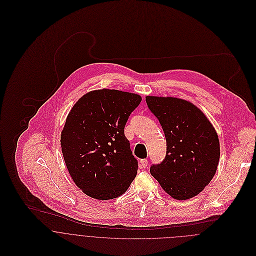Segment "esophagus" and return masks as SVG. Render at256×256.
<instances>
[{
	"instance_id": "esophagus-1",
	"label": "esophagus",
	"mask_w": 256,
	"mask_h": 256,
	"mask_svg": "<svg viewBox=\"0 0 256 256\" xmlns=\"http://www.w3.org/2000/svg\"><path fill=\"white\" fill-rule=\"evenodd\" d=\"M140 164H141V166H142V168H146V166H148V160H146V158H142V160H140Z\"/></svg>"
}]
</instances>
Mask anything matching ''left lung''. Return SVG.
Listing matches in <instances>:
<instances>
[{"instance_id":"8db88e82","label":"left lung","mask_w":256,"mask_h":256,"mask_svg":"<svg viewBox=\"0 0 256 256\" xmlns=\"http://www.w3.org/2000/svg\"><path fill=\"white\" fill-rule=\"evenodd\" d=\"M166 140V156L150 174L174 199L198 195L213 180L220 160L218 134L202 110L172 96H146Z\"/></svg>"}]
</instances>
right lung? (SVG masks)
I'll list each match as a JSON object with an SVG mask.
<instances>
[{
  "instance_id": "1",
  "label": "right lung",
  "mask_w": 256,
  "mask_h": 256,
  "mask_svg": "<svg viewBox=\"0 0 256 256\" xmlns=\"http://www.w3.org/2000/svg\"><path fill=\"white\" fill-rule=\"evenodd\" d=\"M141 100L136 94L102 88L84 94L70 110L61 132L62 154L70 176L86 195L116 198L136 178L138 162L124 127Z\"/></svg>"
}]
</instances>
